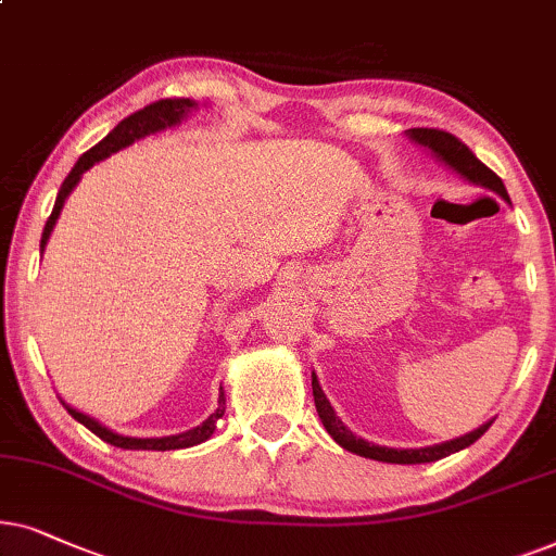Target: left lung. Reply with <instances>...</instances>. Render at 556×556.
I'll use <instances>...</instances> for the list:
<instances>
[{
	"label": "left lung",
	"instance_id": "1",
	"mask_svg": "<svg viewBox=\"0 0 556 556\" xmlns=\"http://www.w3.org/2000/svg\"><path fill=\"white\" fill-rule=\"evenodd\" d=\"M412 139H417L419 144H425L432 150L438 157H442L447 162L450 167L457 169L463 177H468L470 182L476 185H483V188L498 192L503 195V201H508V192L503 188V180L498 175L493 173L491 167H485L483 162H480L476 154L470 152V147L463 142V139H457L455 135H450L445 129H427V127H417V129H409ZM313 396H315V406H317V414H320L325 429L330 432V438L338 442L340 447H345L348 453H355L361 457H371V460H381V463H399V465H417V463H434V460H442V457L457 453V450L468 447L476 442L480 434H485V429L491 427V421L483 427H478L476 432L465 434V438H457V440H450L445 445H434V447H421V450H394V447H379L374 445V442H366L361 438H355V434L348 429L343 421L336 417V412H332V406L328 399H325L320 383H317L315 374H313Z\"/></svg>",
	"mask_w": 556,
	"mask_h": 556
}]
</instances>
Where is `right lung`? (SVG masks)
Instances as JSON below:
<instances>
[{
  "mask_svg": "<svg viewBox=\"0 0 556 556\" xmlns=\"http://www.w3.org/2000/svg\"><path fill=\"white\" fill-rule=\"evenodd\" d=\"M190 109H195V101L192 99H160L150 103V106L139 109L135 111V114L122 118V122L116 124L114 129L109 131L106 137L101 139L99 144L91 147V150L80 154V160L73 165L71 175L65 177L61 190H58V198H55V205H53V213H50L48 224H46V231H42V241H40V251L46 249V243L50 239V231H53L55 220L58 216H61V208L65 203V198L71 195V190L76 188V182L80 180V175L86 173L88 167H93L96 162L109 157L111 152H118L122 147H127L135 142V139H142L144 135H152V131H160L165 127H173V124H180V118L188 114ZM65 409H68V414L76 421H80V425L91 429V432L96 434V438H101L103 442H109V445L114 447H124V450H182V447H192V445H201V442H205L213 434V429H216V421L224 417L226 412V399H224V391H220L218 396V409L211 414L208 419L203 421L201 427L195 429H188V432L182 434H173V438H152V440H142V438H124V434H116L111 432V429L101 427L99 421L86 417V414H80L76 409H71L68 404H65Z\"/></svg>",
  "mask_w": 556,
  "mask_h": 556,
  "instance_id": "add662e5",
  "label": "right lung"
}]
</instances>
